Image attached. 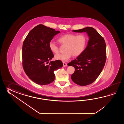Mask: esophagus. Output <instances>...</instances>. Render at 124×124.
I'll return each instance as SVG.
<instances>
[{
	"label": "esophagus",
	"mask_w": 124,
	"mask_h": 124,
	"mask_svg": "<svg viewBox=\"0 0 124 124\" xmlns=\"http://www.w3.org/2000/svg\"><path fill=\"white\" fill-rule=\"evenodd\" d=\"M63 66H64V67H65V66H67V63H65V62H63Z\"/></svg>",
	"instance_id": "34e87169"
}]
</instances>
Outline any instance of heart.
Segmentation results:
<instances>
[{
  "instance_id": "b5f03b06",
  "label": "heart",
  "mask_w": 124,
  "mask_h": 124,
  "mask_svg": "<svg viewBox=\"0 0 124 124\" xmlns=\"http://www.w3.org/2000/svg\"><path fill=\"white\" fill-rule=\"evenodd\" d=\"M58 41L62 44L66 45V53L56 55L55 58L63 62L69 61L73 55L74 57L80 55L84 50L86 44V38L83 34H64L59 38ZM49 47L54 54L58 53V46L53 41L49 42Z\"/></svg>"
}]
</instances>
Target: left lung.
Returning a JSON list of instances; mask_svg holds the SVG:
<instances>
[{
	"instance_id": "8db88e82",
	"label": "left lung",
	"mask_w": 124,
	"mask_h": 124,
	"mask_svg": "<svg viewBox=\"0 0 124 124\" xmlns=\"http://www.w3.org/2000/svg\"><path fill=\"white\" fill-rule=\"evenodd\" d=\"M75 32H86L89 40L87 47L80 55L68 63L75 68L71 75L72 81L77 84L85 86L92 84L100 74L105 65L106 50L103 37L92 27L72 31Z\"/></svg>"
}]
</instances>
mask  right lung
Masks as SVG:
<instances>
[{
    "label": "right lung",
    "mask_w": 124,
    "mask_h": 124,
    "mask_svg": "<svg viewBox=\"0 0 124 124\" xmlns=\"http://www.w3.org/2000/svg\"><path fill=\"white\" fill-rule=\"evenodd\" d=\"M60 33L39 24L30 31L24 41L22 49L23 66L29 78L37 84H50L55 79L54 70L62 67L60 60L51 61L54 57L49 43Z\"/></svg>",
    "instance_id": "add662e5"
}]
</instances>
